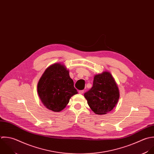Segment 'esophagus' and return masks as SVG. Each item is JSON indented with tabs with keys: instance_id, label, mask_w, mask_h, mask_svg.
<instances>
[{
	"instance_id": "esophagus-1",
	"label": "esophagus",
	"mask_w": 154,
	"mask_h": 154,
	"mask_svg": "<svg viewBox=\"0 0 154 154\" xmlns=\"http://www.w3.org/2000/svg\"><path fill=\"white\" fill-rule=\"evenodd\" d=\"M79 94H83L84 93V91H83V90L79 91Z\"/></svg>"
}]
</instances>
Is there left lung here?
Here are the masks:
<instances>
[{
  "mask_svg": "<svg viewBox=\"0 0 154 154\" xmlns=\"http://www.w3.org/2000/svg\"><path fill=\"white\" fill-rule=\"evenodd\" d=\"M91 110L97 115L112 111L119 98V91L110 72L104 71L94 77L92 88L84 94Z\"/></svg>",
  "mask_w": 154,
  "mask_h": 154,
  "instance_id": "left-lung-1",
  "label": "left lung"
}]
</instances>
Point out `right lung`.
<instances>
[{"instance_id": "obj_1", "label": "right lung", "mask_w": 154, "mask_h": 154, "mask_svg": "<svg viewBox=\"0 0 154 154\" xmlns=\"http://www.w3.org/2000/svg\"><path fill=\"white\" fill-rule=\"evenodd\" d=\"M37 91L43 105L54 112L64 109L71 97L78 93L69 70L60 63H53L45 70L38 83Z\"/></svg>"}]
</instances>
